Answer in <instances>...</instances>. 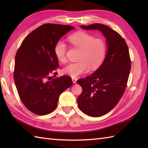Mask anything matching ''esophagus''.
I'll use <instances>...</instances> for the list:
<instances>
[{"mask_svg": "<svg viewBox=\"0 0 148 148\" xmlns=\"http://www.w3.org/2000/svg\"><path fill=\"white\" fill-rule=\"evenodd\" d=\"M72 82H73V83H76V81H77V78L76 77H72Z\"/></svg>", "mask_w": 148, "mask_h": 148, "instance_id": "esophagus-1", "label": "esophagus"}]
</instances>
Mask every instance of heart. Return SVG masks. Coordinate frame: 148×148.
<instances>
[{"label": "heart", "mask_w": 148, "mask_h": 148, "mask_svg": "<svg viewBox=\"0 0 148 148\" xmlns=\"http://www.w3.org/2000/svg\"><path fill=\"white\" fill-rule=\"evenodd\" d=\"M69 40L81 49L78 62L69 63L62 69L63 74L72 77H77L88 69H95L102 64L106 56L108 47L101 39L84 31H78L69 36ZM67 46L63 40H59L54 47L55 55L60 62L66 61Z\"/></svg>", "instance_id": "obj_1"}]
</instances>
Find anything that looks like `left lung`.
<instances>
[{"label": "left lung", "instance_id": "obj_1", "mask_svg": "<svg viewBox=\"0 0 148 148\" xmlns=\"http://www.w3.org/2000/svg\"><path fill=\"white\" fill-rule=\"evenodd\" d=\"M81 28L99 30L106 39L108 51L102 64L91 76L77 81L83 89L77 98L79 108L84 114L99 117L111 111L123 95L131 69L129 51L125 39L105 25Z\"/></svg>", "mask_w": 148, "mask_h": 148}]
</instances>
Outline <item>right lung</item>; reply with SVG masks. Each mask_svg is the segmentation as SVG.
I'll use <instances>...</instances> for the list:
<instances>
[{
  "label": "right lung",
  "mask_w": 148,
  "mask_h": 148,
  "mask_svg": "<svg viewBox=\"0 0 148 148\" xmlns=\"http://www.w3.org/2000/svg\"><path fill=\"white\" fill-rule=\"evenodd\" d=\"M74 29L44 24L25 38L16 54L15 85L22 102L34 114L45 115L54 111L60 94L72 84L70 77L53 78L51 75L56 76L59 66L54 53L56 43Z\"/></svg>",
  "instance_id": "add662e5"
}]
</instances>
